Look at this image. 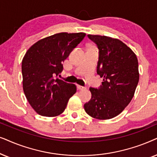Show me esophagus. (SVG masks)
I'll use <instances>...</instances> for the list:
<instances>
[{"label":"esophagus","mask_w":157,"mask_h":157,"mask_svg":"<svg viewBox=\"0 0 157 157\" xmlns=\"http://www.w3.org/2000/svg\"><path fill=\"white\" fill-rule=\"evenodd\" d=\"M77 88H78L79 90H85V89H86V87H83V86H82V85H77Z\"/></svg>","instance_id":"esophagus-1"}]
</instances>
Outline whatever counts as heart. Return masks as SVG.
Wrapping results in <instances>:
<instances>
[{"mask_svg":"<svg viewBox=\"0 0 157 157\" xmlns=\"http://www.w3.org/2000/svg\"><path fill=\"white\" fill-rule=\"evenodd\" d=\"M92 48H93V47H90V49H93Z\"/></svg>","mask_w":157,"mask_h":157,"instance_id":"obj_1","label":"heart"}]
</instances>
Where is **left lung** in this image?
Returning <instances> with one entry per match:
<instances>
[{
	"instance_id": "obj_1",
	"label": "left lung",
	"mask_w": 157,
	"mask_h": 157,
	"mask_svg": "<svg viewBox=\"0 0 157 157\" xmlns=\"http://www.w3.org/2000/svg\"><path fill=\"white\" fill-rule=\"evenodd\" d=\"M87 36L99 49L97 73L103 77V82L100 88H90L92 98L84 105L85 110L94 118H113L125 109L134 95L139 80L136 55L118 39Z\"/></svg>"
}]
</instances>
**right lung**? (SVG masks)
Instances as JSON below:
<instances>
[{"label":"right lung","instance_id":"1","mask_svg":"<svg viewBox=\"0 0 157 157\" xmlns=\"http://www.w3.org/2000/svg\"><path fill=\"white\" fill-rule=\"evenodd\" d=\"M85 33H58L39 40L27 50L22 60L23 89L28 102L43 116H59L76 93L75 84L56 77L62 62L85 38Z\"/></svg>","mask_w":157,"mask_h":157}]
</instances>
